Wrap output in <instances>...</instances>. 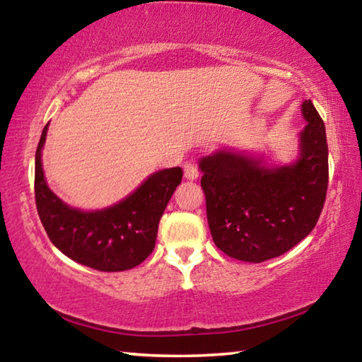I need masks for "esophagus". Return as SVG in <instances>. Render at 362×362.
<instances>
[{"label": "esophagus", "instance_id": "obj_1", "mask_svg": "<svg viewBox=\"0 0 362 362\" xmlns=\"http://www.w3.org/2000/svg\"><path fill=\"white\" fill-rule=\"evenodd\" d=\"M183 175H185L187 180H196L199 175L198 166L194 163H187L185 168H183Z\"/></svg>", "mask_w": 362, "mask_h": 362}]
</instances>
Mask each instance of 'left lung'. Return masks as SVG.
Returning <instances> with one entry per match:
<instances>
[{"label": "left lung", "mask_w": 362, "mask_h": 362, "mask_svg": "<svg viewBox=\"0 0 362 362\" xmlns=\"http://www.w3.org/2000/svg\"><path fill=\"white\" fill-rule=\"evenodd\" d=\"M300 132V156L267 169L260 159L220 150L199 161L207 222L216 246L233 259L260 263L283 255L315 228L326 201V127L310 99Z\"/></svg>", "instance_id": "8db88e82"}]
</instances>
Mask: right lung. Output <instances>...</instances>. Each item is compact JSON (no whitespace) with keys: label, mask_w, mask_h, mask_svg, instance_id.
<instances>
[{"label":"right lung","mask_w":362,"mask_h":362,"mask_svg":"<svg viewBox=\"0 0 362 362\" xmlns=\"http://www.w3.org/2000/svg\"><path fill=\"white\" fill-rule=\"evenodd\" d=\"M46 132L47 126L35 155V201L49 240L71 260L99 272H124L140 265L155 249L159 220L182 182V169L159 170L121 203L83 212L66 206L47 187L41 166Z\"/></svg>","instance_id":"obj_1"}]
</instances>
